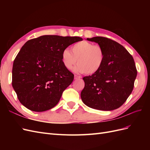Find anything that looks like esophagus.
<instances>
[{
  "mask_svg": "<svg viewBox=\"0 0 150 150\" xmlns=\"http://www.w3.org/2000/svg\"><path fill=\"white\" fill-rule=\"evenodd\" d=\"M81 77L78 76V75H74V79H80Z\"/></svg>",
  "mask_w": 150,
  "mask_h": 150,
  "instance_id": "obj_1",
  "label": "esophagus"
}]
</instances>
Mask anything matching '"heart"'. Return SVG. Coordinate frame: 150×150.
Masks as SVG:
<instances>
[{
    "label": "heart",
    "mask_w": 150,
    "mask_h": 150,
    "mask_svg": "<svg viewBox=\"0 0 150 150\" xmlns=\"http://www.w3.org/2000/svg\"><path fill=\"white\" fill-rule=\"evenodd\" d=\"M62 62L64 66L71 70L76 64L74 71L87 75L95 74L101 69L104 59V50L99 45H94L86 40L75 44L71 52L66 49L62 53Z\"/></svg>",
    "instance_id": "obj_1"
}]
</instances>
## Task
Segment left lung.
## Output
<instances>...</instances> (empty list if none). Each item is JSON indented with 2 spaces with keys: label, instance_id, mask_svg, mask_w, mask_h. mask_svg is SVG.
Instances as JSON below:
<instances>
[{
  "label": "left lung",
  "instance_id": "obj_1",
  "mask_svg": "<svg viewBox=\"0 0 150 150\" xmlns=\"http://www.w3.org/2000/svg\"><path fill=\"white\" fill-rule=\"evenodd\" d=\"M87 40L102 47L104 59L97 72L83 78L85 86L81 99L86 106L96 110H116L133 89L137 76L133 58L123 46L110 39L94 37Z\"/></svg>",
  "mask_w": 150,
  "mask_h": 150
}]
</instances>
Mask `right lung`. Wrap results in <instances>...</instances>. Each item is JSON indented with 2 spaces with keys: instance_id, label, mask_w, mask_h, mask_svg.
Listing matches in <instances>:
<instances>
[{
  "instance_id": "add662e5",
  "label": "right lung",
  "mask_w": 150,
  "mask_h": 150,
  "mask_svg": "<svg viewBox=\"0 0 150 150\" xmlns=\"http://www.w3.org/2000/svg\"><path fill=\"white\" fill-rule=\"evenodd\" d=\"M79 37L45 35L27 41L12 67V87L21 103L29 110L42 112L55 106L74 74L62 62V53Z\"/></svg>"
}]
</instances>
